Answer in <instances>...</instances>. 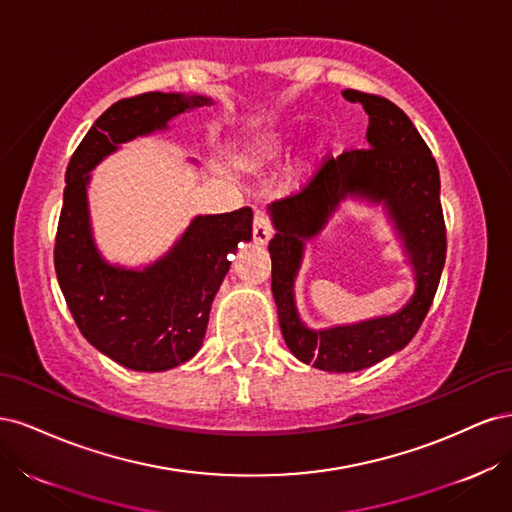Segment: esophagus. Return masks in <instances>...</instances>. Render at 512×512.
<instances>
[{
    "mask_svg": "<svg viewBox=\"0 0 512 512\" xmlns=\"http://www.w3.org/2000/svg\"><path fill=\"white\" fill-rule=\"evenodd\" d=\"M254 243H258V245H267L269 243V239L273 237V226H271V220L267 218L265 213H260V211H256V215H254Z\"/></svg>",
    "mask_w": 512,
    "mask_h": 512,
    "instance_id": "1",
    "label": "esophagus"
}]
</instances>
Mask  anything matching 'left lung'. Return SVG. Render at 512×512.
I'll use <instances>...</instances> for the list:
<instances>
[{
  "instance_id": "left-lung-1",
  "label": "left lung",
  "mask_w": 512,
  "mask_h": 512,
  "mask_svg": "<svg viewBox=\"0 0 512 512\" xmlns=\"http://www.w3.org/2000/svg\"><path fill=\"white\" fill-rule=\"evenodd\" d=\"M369 115L367 149L327 158L299 194L269 205L275 237L269 241L271 290L284 342L299 361L324 371H359L406 348L421 329L436 297L446 260V226L440 205V173L423 136L391 100L342 91ZM346 197L387 209L415 271L413 299L391 317L322 332L304 327L293 303V280L304 241L317 236Z\"/></svg>"
}]
</instances>
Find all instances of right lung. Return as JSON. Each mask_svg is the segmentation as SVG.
Wrapping results in <instances>:
<instances>
[{"label": "right lung", "instance_id": "right-lung-1", "mask_svg": "<svg viewBox=\"0 0 512 512\" xmlns=\"http://www.w3.org/2000/svg\"><path fill=\"white\" fill-rule=\"evenodd\" d=\"M207 96L149 91L123 98L96 119L66 170L64 207L55 237V273L76 327L115 363L136 371L173 369L203 346L215 292L230 269L228 254L252 239V209L196 215L170 250L145 267L106 262L91 235L87 183L106 156Z\"/></svg>", "mask_w": 512, "mask_h": 512}]
</instances>
